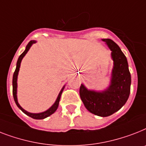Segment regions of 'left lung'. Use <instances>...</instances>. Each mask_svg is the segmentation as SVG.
Returning <instances> with one entry per match:
<instances>
[{"mask_svg": "<svg viewBox=\"0 0 146 146\" xmlns=\"http://www.w3.org/2000/svg\"><path fill=\"white\" fill-rule=\"evenodd\" d=\"M112 51L113 68L111 81L106 89L100 92L88 89L83 84L79 94L85 108L90 112L107 117L120 110L126 104L131 92V76L126 57L120 47L110 39H102Z\"/></svg>", "mask_w": 146, "mask_h": 146, "instance_id": "obj_1", "label": "left lung"}]
</instances>
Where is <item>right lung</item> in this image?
<instances>
[{
    "instance_id": "right-lung-1",
    "label": "right lung",
    "mask_w": 146,
    "mask_h": 146,
    "mask_svg": "<svg viewBox=\"0 0 146 146\" xmlns=\"http://www.w3.org/2000/svg\"><path fill=\"white\" fill-rule=\"evenodd\" d=\"M36 40H31L30 42H28V44L27 45V46H26L25 50L24 51L23 53L19 57V59H18L17 63H16V68H15V70L13 73V98L14 100H15V104L17 105L18 107L19 108L20 110H22L25 114H26L28 116H30V117H31L32 118H34V119H44V118H47V117L50 116L52 114H53V113L57 110V109L58 107L59 101H60V98H61V94H62L65 86H64V87L62 88V89L61 90V92L59 93L56 100H55V102H54L52 106H51V107L49 108V109H48L47 110L44 111V112H40V113H31V112H28V111L25 110L22 106H20L19 104V102H18L17 99V79L18 74H19V71L20 65H21V62H22V58H23L24 57H25V55L27 54V52H28V50L30 49V48L31 47L32 45L34 44V43H36Z\"/></svg>"
}]
</instances>
